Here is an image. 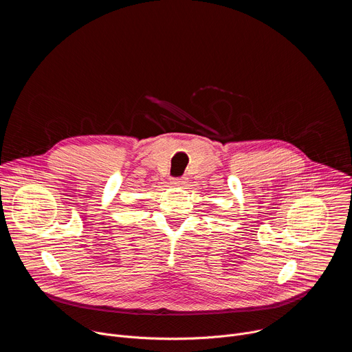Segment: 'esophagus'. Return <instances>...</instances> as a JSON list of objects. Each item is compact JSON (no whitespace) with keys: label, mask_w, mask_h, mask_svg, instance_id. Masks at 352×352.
Listing matches in <instances>:
<instances>
[{"label":"esophagus","mask_w":352,"mask_h":352,"mask_svg":"<svg viewBox=\"0 0 352 352\" xmlns=\"http://www.w3.org/2000/svg\"><path fill=\"white\" fill-rule=\"evenodd\" d=\"M171 184H173V185H177V186L185 185V184H186V178H185V177H177V178H171Z\"/></svg>","instance_id":"34e87169"}]
</instances>
